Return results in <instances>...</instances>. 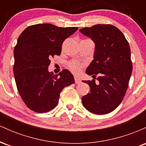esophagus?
<instances>
[{"label": "esophagus", "mask_w": 146, "mask_h": 146, "mask_svg": "<svg viewBox=\"0 0 146 146\" xmlns=\"http://www.w3.org/2000/svg\"><path fill=\"white\" fill-rule=\"evenodd\" d=\"M74 80H75V83L77 84H78L81 83V80H80V79L79 78H78V77H75Z\"/></svg>", "instance_id": "obj_1"}]
</instances>
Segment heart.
<instances>
[{"label":"heart","instance_id":"b5f03b06","mask_svg":"<svg viewBox=\"0 0 146 146\" xmlns=\"http://www.w3.org/2000/svg\"><path fill=\"white\" fill-rule=\"evenodd\" d=\"M68 66L73 73H77V74L80 73L82 69V67L81 64L77 61L70 62L68 63Z\"/></svg>","mask_w":146,"mask_h":146}]
</instances>
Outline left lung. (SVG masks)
<instances>
[{"mask_svg": "<svg viewBox=\"0 0 146 146\" xmlns=\"http://www.w3.org/2000/svg\"><path fill=\"white\" fill-rule=\"evenodd\" d=\"M95 42L94 60L86 73L97 80L83 81L90 93L82 98L84 106L90 113L104 115L121 104L132 74L130 48L124 35L111 25H96L80 30Z\"/></svg>", "mask_w": 146, "mask_h": 146, "instance_id": "obj_1", "label": "left lung"}]
</instances>
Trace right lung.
<instances>
[{
  "label": "right lung",
  "mask_w": 146,
  "mask_h": 146,
  "mask_svg": "<svg viewBox=\"0 0 146 146\" xmlns=\"http://www.w3.org/2000/svg\"><path fill=\"white\" fill-rule=\"evenodd\" d=\"M78 29L37 24L20 35L14 51L15 81L22 100L33 111L42 113L53 109L63 88L74 84L67 69L54 75L48 67L52 57L61 53L63 42Z\"/></svg>",
  "instance_id": "1"
}]
</instances>
